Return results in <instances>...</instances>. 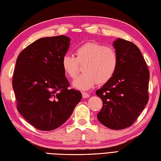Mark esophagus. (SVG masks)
<instances>
[{"mask_svg":"<svg viewBox=\"0 0 161 161\" xmlns=\"http://www.w3.org/2000/svg\"><path fill=\"white\" fill-rule=\"evenodd\" d=\"M89 96H90V95L88 94V93H86V92H83V93H82L83 98H88Z\"/></svg>","mask_w":161,"mask_h":161,"instance_id":"obj_1","label":"esophagus"}]
</instances>
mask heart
Returning <instances> with one entry per match:
<instances>
[{
	"instance_id": "obj_1",
	"label": "heart",
	"mask_w": 161,
	"mask_h": 161,
	"mask_svg": "<svg viewBox=\"0 0 161 161\" xmlns=\"http://www.w3.org/2000/svg\"><path fill=\"white\" fill-rule=\"evenodd\" d=\"M76 57L66 54L61 66L66 76L76 77L79 65L84 64V74L78 77L73 86L80 90H88L97 82L105 84L114 77L118 66V56L114 47L96 42H88L75 51Z\"/></svg>"
}]
</instances>
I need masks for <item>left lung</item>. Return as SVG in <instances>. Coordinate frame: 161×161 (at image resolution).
I'll use <instances>...</instances> for the list:
<instances>
[{
	"mask_svg": "<svg viewBox=\"0 0 161 161\" xmlns=\"http://www.w3.org/2000/svg\"><path fill=\"white\" fill-rule=\"evenodd\" d=\"M113 46L118 66L114 77L96 91L103 102L97 117L105 126L118 130L133 124L147 104L149 71L134 43L118 38Z\"/></svg>",
	"mask_w": 161,
	"mask_h": 161,
	"instance_id": "left-lung-1",
	"label": "left lung"
}]
</instances>
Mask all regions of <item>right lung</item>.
I'll return each mask as SVG.
<instances>
[{
	"label": "right lung",
	"mask_w": 161,
	"mask_h": 161,
	"mask_svg": "<svg viewBox=\"0 0 161 161\" xmlns=\"http://www.w3.org/2000/svg\"><path fill=\"white\" fill-rule=\"evenodd\" d=\"M69 37H44L27 46L17 57L12 86L17 110L30 125L51 131L67 121L81 93L68 89L61 66L70 46Z\"/></svg>",
	"instance_id": "obj_1"
}]
</instances>
